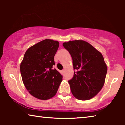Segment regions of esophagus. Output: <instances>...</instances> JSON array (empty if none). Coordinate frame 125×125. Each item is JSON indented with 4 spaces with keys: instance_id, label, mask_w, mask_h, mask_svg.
Segmentation results:
<instances>
[{
    "instance_id": "1",
    "label": "esophagus",
    "mask_w": 125,
    "mask_h": 125,
    "mask_svg": "<svg viewBox=\"0 0 125 125\" xmlns=\"http://www.w3.org/2000/svg\"><path fill=\"white\" fill-rule=\"evenodd\" d=\"M62 72H64V70H62Z\"/></svg>"
}]
</instances>
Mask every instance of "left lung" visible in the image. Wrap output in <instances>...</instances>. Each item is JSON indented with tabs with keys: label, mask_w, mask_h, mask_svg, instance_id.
I'll use <instances>...</instances> for the list:
<instances>
[{
	"label": "left lung",
	"mask_w": 125,
	"mask_h": 125,
	"mask_svg": "<svg viewBox=\"0 0 125 125\" xmlns=\"http://www.w3.org/2000/svg\"><path fill=\"white\" fill-rule=\"evenodd\" d=\"M63 46L71 55L77 71L68 80L74 96L81 100L93 98L102 89L107 73L102 54L83 40L64 42Z\"/></svg>",
	"instance_id": "8db88e82"
}]
</instances>
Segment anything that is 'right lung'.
<instances>
[{
  "mask_svg": "<svg viewBox=\"0 0 125 125\" xmlns=\"http://www.w3.org/2000/svg\"><path fill=\"white\" fill-rule=\"evenodd\" d=\"M59 42L46 39L26 51L20 64V73L30 94L41 100H47L56 95L63 76L56 69L54 57Z\"/></svg>",
  "mask_w": 125,
  "mask_h": 125,
  "instance_id": "right-lung-1",
  "label": "right lung"
}]
</instances>
